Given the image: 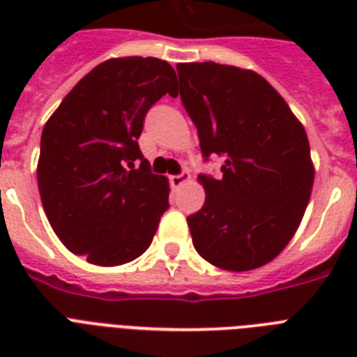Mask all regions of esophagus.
<instances>
[{
  "label": "esophagus",
  "mask_w": 357,
  "mask_h": 357,
  "mask_svg": "<svg viewBox=\"0 0 357 357\" xmlns=\"http://www.w3.org/2000/svg\"><path fill=\"white\" fill-rule=\"evenodd\" d=\"M189 179H190L189 172L178 174V176H170V185H172V187H176V189H178V187H181V185L187 183Z\"/></svg>",
  "instance_id": "1"
}]
</instances>
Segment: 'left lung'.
I'll use <instances>...</instances> for the list:
<instances>
[{"instance_id": "1", "label": "left lung", "mask_w": 357, "mask_h": 357, "mask_svg": "<svg viewBox=\"0 0 357 357\" xmlns=\"http://www.w3.org/2000/svg\"><path fill=\"white\" fill-rule=\"evenodd\" d=\"M176 68L202 153L226 157L222 178L198 176L206 204L187 218L196 252L222 271L259 268L287 246L310 202L315 168L304 126L254 70L213 61Z\"/></svg>"}]
</instances>
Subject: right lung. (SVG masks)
<instances>
[{
  "instance_id": "add662e5",
  "label": "right lung",
  "mask_w": 357,
  "mask_h": 357,
  "mask_svg": "<svg viewBox=\"0 0 357 357\" xmlns=\"http://www.w3.org/2000/svg\"><path fill=\"white\" fill-rule=\"evenodd\" d=\"M176 81L161 59H107L64 96L42 129V206L61 243L92 265H123L144 254L168 209V179L150 172L137 140L148 109L174 96Z\"/></svg>"
}]
</instances>
